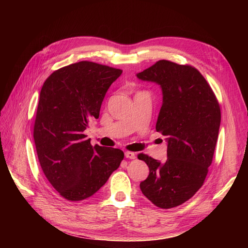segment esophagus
<instances>
[{
	"instance_id": "esophagus-1",
	"label": "esophagus",
	"mask_w": 248,
	"mask_h": 248,
	"mask_svg": "<svg viewBox=\"0 0 248 248\" xmlns=\"http://www.w3.org/2000/svg\"><path fill=\"white\" fill-rule=\"evenodd\" d=\"M125 157L126 158H129V159H136V153L133 152H125Z\"/></svg>"
}]
</instances>
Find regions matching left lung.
Wrapping results in <instances>:
<instances>
[{
	"label": "left lung",
	"mask_w": 248,
	"mask_h": 248,
	"mask_svg": "<svg viewBox=\"0 0 248 248\" xmlns=\"http://www.w3.org/2000/svg\"><path fill=\"white\" fill-rule=\"evenodd\" d=\"M161 89L156 130L166 137V162L145 154L150 172L140 187L157 207L170 209L188 201L205 181L220 127V108L204 77L191 66L160 60L137 73Z\"/></svg>",
	"instance_id": "left-lung-1"
}]
</instances>
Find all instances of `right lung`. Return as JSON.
<instances>
[{
    "label": "right lung",
    "instance_id": "right-lung-1",
    "mask_svg": "<svg viewBox=\"0 0 248 248\" xmlns=\"http://www.w3.org/2000/svg\"><path fill=\"white\" fill-rule=\"evenodd\" d=\"M122 70L81 61L52 72L41 88L34 125L37 155L52 187L68 201L88 199L124 158L120 149L91 145L84 131L99 118L108 88Z\"/></svg>",
    "mask_w": 248,
    "mask_h": 248
}]
</instances>
